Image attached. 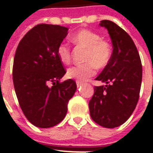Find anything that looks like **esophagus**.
Masks as SVG:
<instances>
[{
  "label": "esophagus",
  "mask_w": 153,
  "mask_h": 153,
  "mask_svg": "<svg viewBox=\"0 0 153 153\" xmlns=\"http://www.w3.org/2000/svg\"><path fill=\"white\" fill-rule=\"evenodd\" d=\"M76 84H77V87H78V88H79V87H81L82 85V83L80 82H76Z\"/></svg>",
  "instance_id": "1"
}]
</instances>
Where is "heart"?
Returning a JSON list of instances; mask_svg holds the SVG:
<instances>
[{
	"mask_svg": "<svg viewBox=\"0 0 153 153\" xmlns=\"http://www.w3.org/2000/svg\"><path fill=\"white\" fill-rule=\"evenodd\" d=\"M71 40L77 46L85 49L84 64L74 66L68 70V76L77 82H84L96 73V67L102 68L107 65L112 55L111 46L107 41L101 39L97 33L82 29L74 34ZM57 53L59 60L65 65L71 62L70 47L65 43L57 47Z\"/></svg>",
	"mask_w": 153,
	"mask_h": 153,
	"instance_id": "b5f03b06",
	"label": "heart"
}]
</instances>
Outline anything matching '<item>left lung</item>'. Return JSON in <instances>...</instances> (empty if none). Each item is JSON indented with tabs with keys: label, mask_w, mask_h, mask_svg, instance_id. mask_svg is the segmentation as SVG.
Wrapping results in <instances>:
<instances>
[{
	"label": "left lung",
	"mask_w": 153,
	"mask_h": 153,
	"mask_svg": "<svg viewBox=\"0 0 153 153\" xmlns=\"http://www.w3.org/2000/svg\"><path fill=\"white\" fill-rule=\"evenodd\" d=\"M100 25L108 31L113 52L96 79L106 85L94 87L88 106L96 124L114 128L124 124L135 109L142 84V62L135 44L124 29L109 20H102Z\"/></svg>",
	"instance_id": "8db88e82"
}]
</instances>
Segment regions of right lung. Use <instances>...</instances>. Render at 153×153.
I'll return each instance as SVG.
<instances>
[{"label": "right lung", "instance_id": "right-lung-1", "mask_svg": "<svg viewBox=\"0 0 153 153\" xmlns=\"http://www.w3.org/2000/svg\"><path fill=\"white\" fill-rule=\"evenodd\" d=\"M68 33L67 27L39 24L24 36L15 52V93L25 117L38 128H51L61 122L76 91L72 79L59 82L66 71L57 49Z\"/></svg>", "mask_w": 153, "mask_h": 153}]
</instances>
